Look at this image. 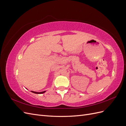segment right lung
Masks as SVG:
<instances>
[{
    "instance_id": "right-lung-1",
    "label": "right lung",
    "mask_w": 126,
    "mask_h": 126,
    "mask_svg": "<svg viewBox=\"0 0 126 126\" xmlns=\"http://www.w3.org/2000/svg\"><path fill=\"white\" fill-rule=\"evenodd\" d=\"M46 91H41V92H36V91H31V92L34 93V94H42L45 93Z\"/></svg>"
}]
</instances>
